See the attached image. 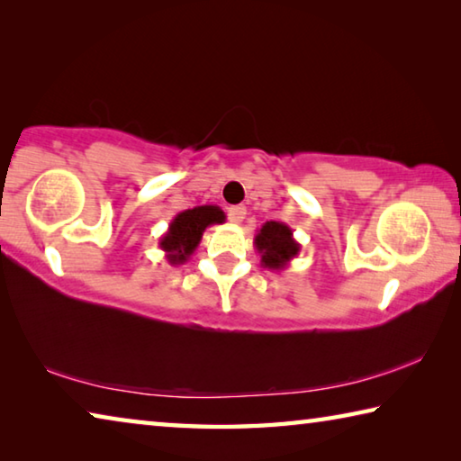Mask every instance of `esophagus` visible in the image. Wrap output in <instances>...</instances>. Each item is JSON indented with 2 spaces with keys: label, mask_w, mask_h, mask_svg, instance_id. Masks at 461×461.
<instances>
[{
  "label": "esophagus",
  "mask_w": 461,
  "mask_h": 461,
  "mask_svg": "<svg viewBox=\"0 0 461 461\" xmlns=\"http://www.w3.org/2000/svg\"><path fill=\"white\" fill-rule=\"evenodd\" d=\"M228 217L231 223H241L246 217V207L244 205H233L228 209Z\"/></svg>",
  "instance_id": "obj_1"
}]
</instances>
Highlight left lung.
<instances>
[{"mask_svg":"<svg viewBox=\"0 0 461 461\" xmlns=\"http://www.w3.org/2000/svg\"><path fill=\"white\" fill-rule=\"evenodd\" d=\"M254 246L260 254V262L268 270H285L296 254L301 244L294 240L293 230L283 221H267L256 231Z\"/></svg>","mask_w":461,"mask_h":461,"instance_id":"left-lung-1","label":"left lung"}]
</instances>
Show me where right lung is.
<instances>
[{
    "instance_id": "right-lung-1",
    "label": "right lung",
    "mask_w": 461,
    "mask_h": 461,
    "mask_svg": "<svg viewBox=\"0 0 461 461\" xmlns=\"http://www.w3.org/2000/svg\"><path fill=\"white\" fill-rule=\"evenodd\" d=\"M215 223H225V213L217 205H199L175 215V220L168 223L165 236L158 240L167 262L173 264V267L185 264L201 244L203 231Z\"/></svg>"
}]
</instances>
